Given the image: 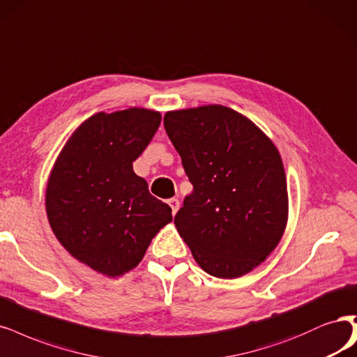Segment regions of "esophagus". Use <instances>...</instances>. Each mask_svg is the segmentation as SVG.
Instances as JSON below:
<instances>
[{
    "mask_svg": "<svg viewBox=\"0 0 357 357\" xmlns=\"http://www.w3.org/2000/svg\"><path fill=\"white\" fill-rule=\"evenodd\" d=\"M168 205L171 206V211H173V215H176V213L178 211V208H180V201L177 198H171V199H168Z\"/></svg>",
    "mask_w": 357,
    "mask_h": 357,
    "instance_id": "esophagus-1",
    "label": "esophagus"
}]
</instances>
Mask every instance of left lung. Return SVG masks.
Wrapping results in <instances>:
<instances>
[{
  "label": "left lung",
  "mask_w": 357,
  "mask_h": 357,
  "mask_svg": "<svg viewBox=\"0 0 357 357\" xmlns=\"http://www.w3.org/2000/svg\"><path fill=\"white\" fill-rule=\"evenodd\" d=\"M164 127L193 184L174 217L180 236L208 275L251 272L287 227V176L276 146L221 105L167 112Z\"/></svg>",
  "instance_id": "1"
}]
</instances>
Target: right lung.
Wrapping results in <instances>:
<instances>
[{
    "label": "right lung",
    "mask_w": 357,
    "mask_h": 357,
    "mask_svg": "<svg viewBox=\"0 0 357 357\" xmlns=\"http://www.w3.org/2000/svg\"><path fill=\"white\" fill-rule=\"evenodd\" d=\"M159 124L161 114L143 107L96 114L73 131L48 177L45 210L57 241L109 278L136 267L173 220L132 171Z\"/></svg>",
    "instance_id": "add662e5"
}]
</instances>
